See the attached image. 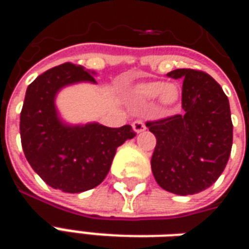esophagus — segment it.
Returning a JSON list of instances; mask_svg holds the SVG:
<instances>
[{
    "instance_id": "obj_1",
    "label": "esophagus",
    "mask_w": 249,
    "mask_h": 249,
    "mask_svg": "<svg viewBox=\"0 0 249 249\" xmlns=\"http://www.w3.org/2000/svg\"><path fill=\"white\" fill-rule=\"evenodd\" d=\"M132 126H133V130L137 132V133H140V132H142V130H145V124H144V121H142V120H136V121H133Z\"/></svg>"
}]
</instances>
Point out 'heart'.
I'll use <instances>...</instances> for the list:
<instances>
[{
	"mask_svg": "<svg viewBox=\"0 0 249 249\" xmlns=\"http://www.w3.org/2000/svg\"><path fill=\"white\" fill-rule=\"evenodd\" d=\"M132 96L139 103H146L160 96L162 105L169 107L178 101V89L175 85H165L161 81L144 82L132 90Z\"/></svg>",
	"mask_w": 249,
	"mask_h": 249,
	"instance_id": "obj_1",
	"label": "heart"
}]
</instances>
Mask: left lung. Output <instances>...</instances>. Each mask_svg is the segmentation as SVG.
I'll return each mask as SVG.
<instances>
[{
    "mask_svg": "<svg viewBox=\"0 0 249 249\" xmlns=\"http://www.w3.org/2000/svg\"><path fill=\"white\" fill-rule=\"evenodd\" d=\"M183 78V113L146 121L156 136L151 165L157 184L176 195H195L220 178L233 139L228 97L208 73L176 69Z\"/></svg>",
    "mask_w": 249,
    "mask_h": 249,
    "instance_id": "8db88e82",
    "label": "left lung"
}]
</instances>
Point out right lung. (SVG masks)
I'll list each match as a JSON object with an SVG mask.
<instances>
[{"mask_svg":"<svg viewBox=\"0 0 249 249\" xmlns=\"http://www.w3.org/2000/svg\"><path fill=\"white\" fill-rule=\"evenodd\" d=\"M78 81L96 80L71 62L46 71L26 89L19 116L21 144L30 167L48 185L68 193L89 191L103 183L116 149L136 136L130 125L62 124L54 107L56 93Z\"/></svg>","mask_w":249,"mask_h":249,"instance_id":"1","label":"right lung"}]
</instances>
